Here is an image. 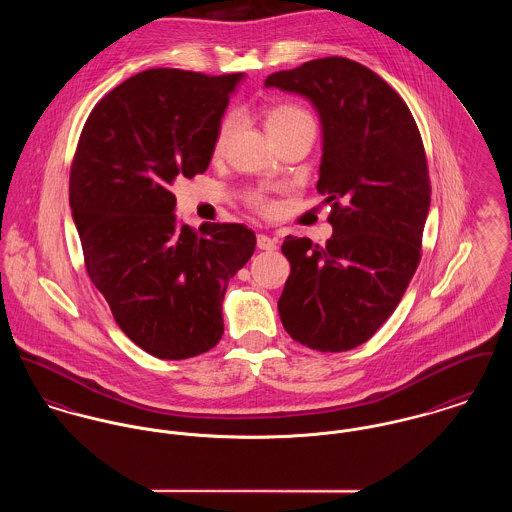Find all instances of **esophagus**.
Returning a JSON list of instances; mask_svg holds the SVG:
<instances>
[{"label":"esophagus","instance_id":"obj_1","mask_svg":"<svg viewBox=\"0 0 512 512\" xmlns=\"http://www.w3.org/2000/svg\"><path fill=\"white\" fill-rule=\"evenodd\" d=\"M256 244H258L260 250H266V252H274L278 248V242L272 236H268V234H258Z\"/></svg>","mask_w":512,"mask_h":512}]
</instances>
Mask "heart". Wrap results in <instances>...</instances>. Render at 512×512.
I'll return each mask as SVG.
<instances>
[{
  "mask_svg": "<svg viewBox=\"0 0 512 512\" xmlns=\"http://www.w3.org/2000/svg\"><path fill=\"white\" fill-rule=\"evenodd\" d=\"M236 123H238L236 115L225 117V121L219 127L215 146H213L215 154H223V150L227 148L229 140L233 137ZM307 123H313V117L305 109H301L297 105L283 103V105H276V107L266 111V129H268L270 137H278V135L285 133V131H291V129H295L299 125H307ZM252 207H256L262 213H270L274 209V203L268 197L256 193V195H252Z\"/></svg>",
  "mask_w": 512,
  "mask_h": 512,
  "instance_id": "1",
  "label": "heart"
}]
</instances>
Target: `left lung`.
I'll use <instances>...</instances> for the list:
<instances>
[{
  "label": "left lung",
  "mask_w": 512,
  "mask_h": 512,
  "mask_svg": "<svg viewBox=\"0 0 512 512\" xmlns=\"http://www.w3.org/2000/svg\"><path fill=\"white\" fill-rule=\"evenodd\" d=\"M266 88L307 97L319 113V193L332 203L326 246L287 236L291 264L278 301L289 336L319 352L370 340L419 266L430 180L419 127L385 80L342 56L281 70Z\"/></svg>",
  "instance_id": "obj_1"
}]
</instances>
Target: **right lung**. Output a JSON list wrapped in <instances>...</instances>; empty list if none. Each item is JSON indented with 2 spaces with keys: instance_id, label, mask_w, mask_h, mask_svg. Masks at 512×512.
<instances>
[{
  "instance_id": "1",
  "label": "right lung",
  "mask_w": 512,
  "mask_h": 512,
  "mask_svg": "<svg viewBox=\"0 0 512 512\" xmlns=\"http://www.w3.org/2000/svg\"><path fill=\"white\" fill-rule=\"evenodd\" d=\"M242 78L144 70L93 107L78 140L70 207L88 276L119 328L160 360L217 346L229 281L256 248L244 225H182L170 191L207 170Z\"/></svg>"
}]
</instances>
